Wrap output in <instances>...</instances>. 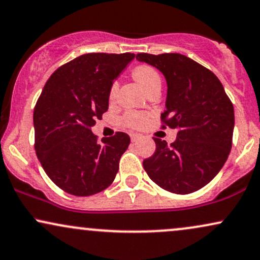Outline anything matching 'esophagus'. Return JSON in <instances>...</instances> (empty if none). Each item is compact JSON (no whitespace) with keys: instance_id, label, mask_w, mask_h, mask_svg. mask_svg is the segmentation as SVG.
<instances>
[{"instance_id":"obj_1","label":"esophagus","mask_w":260,"mask_h":260,"mask_svg":"<svg viewBox=\"0 0 260 260\" xmlns=\"http://www.w3.org/2000/svg\"><path fill=\"white\" fill-rule=\"evenodd\" d=\"M131 142H137V141H139L141 137V135H139V134H131Z\"/></svg>"}]
</instances>
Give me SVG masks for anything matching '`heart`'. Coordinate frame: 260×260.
<instances>
[{"mask_svg": "<svg viewBox=\"0 0 260 260\" xmlns=\"http://www.w3.org/2000/svg\"><path fill=\"white\" fill-rule=\"evenodd\" d=\"M133 76L134 78H135V81L139 83V85L145 91L148 90L149 88H152L153 85L160 84L159 73L150 66L142 65V66L136 67V69L134 70ZM117 89H118V83H114V84L111 86V90H110L111 100H113L115 98ZM121 121H123V124L126 125V126L141 127L146 123V115L143 113H140V112H127V113L123 117Z\"/></svg>", "mask_w": 260, "mask_h": 260, "instance_id": "b5f03b06", "label": "heart"}]
</instances>
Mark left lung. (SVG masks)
<instances>
[{"label": "left lung", "instance_id": "1", "mask_svg": "<svg viewBox=\"0 0 260 260\" xmlns=\"http://www.w3.org/2000/svg\"><path fill=\"white\" fill-rule=\"evenodd\" d=\"M136 60L158 69L168 84L162 127L177 130L171 145L153 137L155 152L143 160L149 178L175 194L210 183L232 149L235 117L232 101L216 75L177 53H140Z\"/></svg>", "mask_w": 260, "mask_h": 260}]
</instances>
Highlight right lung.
Here are the masks:
<instances>
[{
  "mask_svg": "<svg viewBox=\"0 0 260 260\" xmlns=\"http://www.w3.org/2000/svg\"><path fill=\"white\" fill-rule=\"evenodd\" d=\"M134 57L84 54L59 67L41 92L34 111L35 149L46 174L66 193L89 197L114 181L130 137L117 133L99 143L91 126L108 110L113 81Z\"/></svg>",
  "mask_w": 260,
  "mask_h": 260,
  "instance_id": "obj_1",
  "label": "right lung"
}]
</instances>
